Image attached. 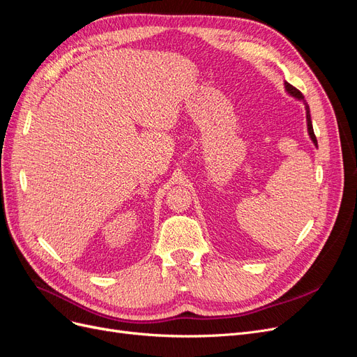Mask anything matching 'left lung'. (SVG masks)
I'll list each match as a JSON object with an SVG mask.
<instances>
[{"label":"left lung","mask_w":357,"mask_h":357,"mask_svg":"<svg viewBox=\"0 0 357 357\" xmlns=\"http://www.w3.org/2000/svg\"><path fill=\"white\" fill-rule=\"evenodd\" d=\"M284 88H286V91H287L289 95L294 96V98H296L298 101L304 102V105H305V113H307V129H308V135H310V138H311V142L314 143V146L317 147V138H316V135H314V131H312V123H311V116H310V107H308V104L304 101V95H302L296 88H294V86L289 84L287 82L284 83Z\"/></svg>","instance_id":"obj_1"}]
</instances>
